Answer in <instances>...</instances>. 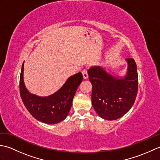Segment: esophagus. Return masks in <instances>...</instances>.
<instances>
[{"instance_id":"obj_1","label":"esophagus","mask_w":160,"mask_h":160,"mask_svg":"<svg viewBox=\"0 0 160 160\" xmlns=\"http://www.w3.org/2000/svg\"><path fill=\"white\" fill-rule=\"evenodd\" d=\"M82 76H83V78L84 79H87L88 78V73H87V70H83L82 71Z\"/></svg>"}]
</instances>
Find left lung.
I'll use <instances>...</instances> for the list:
<instances>
[{
    "label": "left lung",
    "mask_w": 160,
    "mask_h": 160,
    "mask_svg": "<svg viewBox=\"0 0 160 160\" xmlns=\"http://www.w3.org/2000/svg\"><path fill=\"white\" fill-rule=\"evenodd\" d=\"M126 60L127 73L122 78L112 76L100 66L89 69V80L92 84V105L98 115L104 120L120 118L135 102L138 89L137 65L134 59Z\"/></svg>",
    "instance_id": "obj_1"
}]
</instances>
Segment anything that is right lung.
Segmentation results:
<instances>
[{
    "label": "right lung",
    "instance_id": "1",
    "mask_svg": "<svg viewBox=\"0 0 160 160\" xmlns=\"http://www.w3.org/2000/svg\"><path fill=\"white\" fill-rule=\"evenodd\" d=\"M24 62L20 76V93L27 109L32 116L46 124H53L64 120L69 114L78 86L83 76L80 72L69 77L60 89L47 97L30 93L23 80Z\"/></svg>",
    "mask_w": 160,
    "mask_h": 160
}]
</instances>
